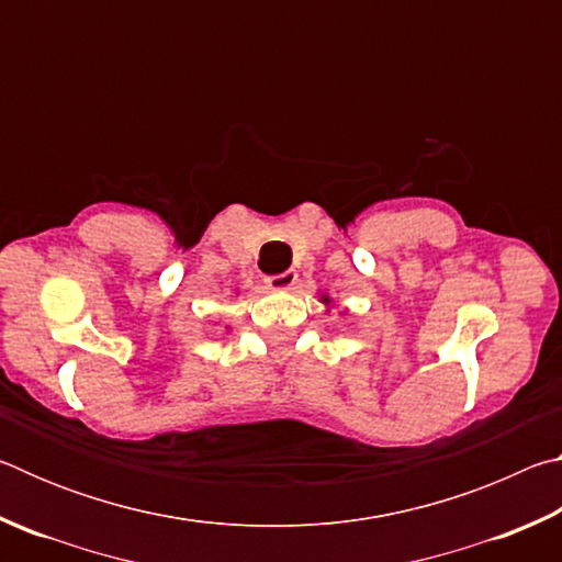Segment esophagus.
<instances>
[{
    "instance_id": "34e87169",
    "label": "esophagus",
    "mask_w": 562,
    "mask_h": 562,
    "mask_svg": "<svg viewBox=\"0 0 562 562\" xmlns=\"http://www.w3.org/2000/svg\"><path fill=\"white\" fill-rule=\"evenodd\" d=\"M297 278L300 274L294 270H288V272H280V274H272V278H268L265 282H268V288L274 290V292H288L292 290L294 284H297Z\"/></svg>"
}]
</instances>
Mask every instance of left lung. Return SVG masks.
<instances>
[{
  "instance_id": "8db88e82",
  "label": "left lung",
  "mask_w": 562,
  "mask_h": 562,
  "mask_svg": "<svg viewBox=\"0 0 562 562\" xmlns=\"http://www.w3.org/2000/svg\"><path fill=\"white\" fill-rule=\"evenodd\" d=\"M319 302H322V304H325V307H327V310H329V307H335V300H331V297H329V294H322V297H319Z\"/></svg>"
}]
</instances>
